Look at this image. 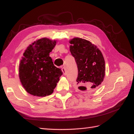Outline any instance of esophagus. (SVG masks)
I'll return each mask as SVG.
<instances>
[{
	"label": "esophagus",
	"mask_w": 134,
	"mask_h": 134,
	"mask_svg": "<svg viewBox=\"0 0 134 134\" xmlns=\"http://www.w3.org/2000/svg\"><path fill=\"white\" fill-rule=\"evenodd\" d=\"M62 70L63 72V74H64V75H66V74H67V72H66V71H65V69L64 67H62Z\"/></svg>",
	"instance_id": "34e87169"
}]
</instances>
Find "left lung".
Instances as JSON below:
<instances>
[{
    "mask_svg": "<svg viewBox=\"0 0 134 134\" xmlns=\"http://www.w3.org/2000/svg\"><path fill=\"white\" fill-rule=\"evenodd\" d=\"M70 52L78 67L76 82L82 91L97 89L104 81L105 64L97 47L86 40L75 37L70 41Z\"/></svg>",
    "mask_w": 134,
    "mask_h": 134,
    "instance_id": "left-lung-1",
    "label": "left lung"
}]
</instances>
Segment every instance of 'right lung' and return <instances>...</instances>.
<instances>
[{
  "mask_svg": "<svg viewBox=\"0 0 134 134\" xmlns=\"http://www.w3.org/2000/svg\"><path fill=\"white\" fill-rule=\"evenodd\" d=\"M56 41L42 38L30 44L25 50L20 61L19 77L26 92L35 96L45 97L53 92L61 69L55 67L49 53Z\"/></svg>",
  "mask_w": 134,
  "mask_h": 134,
  "instance_id": "add662e5",
  "label": "right lung"
}]
</instances>
